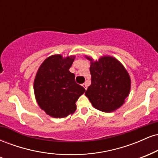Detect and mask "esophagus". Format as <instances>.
<instances>
[{
  "label": "esophagus",
  "mask_w": 158,
  "mask_h": 158,
  "mask_svg": "<svg viewBox=\"0 0 158 158\" xmlns=\"http://www.w3.org/2000/svg\"><path fill=\"white\" fill-rule=\"evenodd\" d=\"M81 85H82V87L85 88V90H87V88H88V85H87L86 83H83V84Z\"/></svg>",
  "instance_id": "34e87169"
}]
</instances>
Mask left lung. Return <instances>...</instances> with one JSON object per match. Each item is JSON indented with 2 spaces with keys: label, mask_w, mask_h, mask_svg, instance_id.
Segmentation results:
<instances>
[{
  "label": "left lung",
  "mask_w": 158,
  "mask_h": 158,
  "mask_svg": "<svg viewBox=\"0 0 158 158\" xmlns=\"http://www.w3.org/2000/svg\"><path fill=\"white\" fill-rule=\"evenodd\" d=\"M90 61L91 84L85 92L92 106L102 112L114 111L121 107L131 89V79L124 66L115 58L102 56Z\"/></svg>",
  "instance_id": "1"
}]
</instances>
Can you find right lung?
<instances>
[{
  "label": "right lung",
  "mask_w": 158,
  "mask_h": 158,
  "mask_svg": "<svg viewBox=\"0 0 158 158\" xmlns=\"http://www.w3.org/2000/svg\"><path fill=\"white\" fill-rule=\"evenodd\" d=\"M75 56L63 58L53 55L41 64L34 80V93L40 108L54 118H63L73 114L76 102L85 89L75 81L69 71Z\"/></svg>",
  "instance_id": "add662e5"
}]
</instances>
